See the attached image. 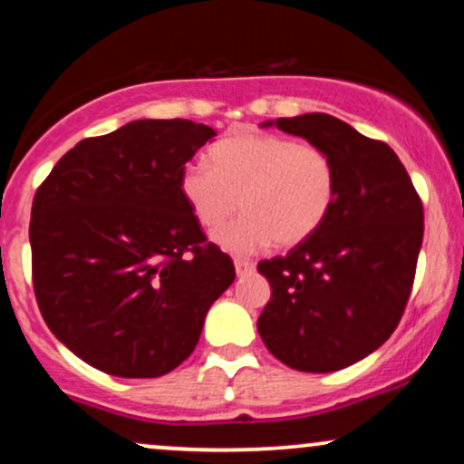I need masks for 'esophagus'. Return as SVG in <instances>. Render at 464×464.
<instances>
[{"mask_svg": "<svg viewBox=\"0 0 464 464\" xmlns=\"http://www.w3.org/2000/svg\"><path fill=\"white\" fill-rule=\"evenodd\" d=\"M236 273H237V276H242V275H248V273H253V268H255V264L250 262V259H236Z\"/></svg>", "mask_w": 464, "mask_h": 464, "instance_id": "esophagus-1", "label": "esophagus"}]
</instances>
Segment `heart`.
Masks as SVG:
<instances>
[{
  "mask_svg": "<svg viewBox=\"0 0 464 464\" xmlns=\"http://www.w3.org/2000/svg\"><path fill=\"white\" fill-rule=\"evenodd\" d=\"M209 154L211 165H183L179 189L207 228L220 227L242 205L244 216L214 233L227 253L255 255L275 242L299 246L332 214L338 174L323 148L268 132H237Z\"/></svg>",
  "mask_w": 464,
  "mask_h": 464,
  "instance_id": "heart-1",
  "label": "heart"
}]
</instances>
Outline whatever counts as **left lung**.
Masks as SVG:
<instances>
[{"label":"left lung","mask_w":464,"mask_h":464,"mask_svg":"<svg viewBox=\"0 0 464 464\" xmlns=\"http://www.w3.org/2000/svg\"><path fill=\"white\" fill-rule=\"evenodd\" d=\"M262 126L323 148L334 159L338 194L307 242L257 264L273 287L257 332L290 369L340 371L380 349L401 321L423 242V205L392 148L338 117L305 113Z\"/></svg>","instance_id":"left-lung-1"}]
</instances>
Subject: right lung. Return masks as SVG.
Returning <instances> with one entry per match:
<instances>
[{"label": "right lung", "mask_w": 464, "mask_h": 464, "mask_svg": "<svg viewBox=\"0 0 464 464\" xmlns=\"http://www.w3.org/2000/svg\"><path fill=\"white\" fill-rule=\"evenodd\" d=\"M216 130L137 120L78 141L32 202V281L47 327L93 369L161 377L188 360L236 279L179 189Z\"/></svg>", "instance_id": "right-lung-1"}]
</instances>
